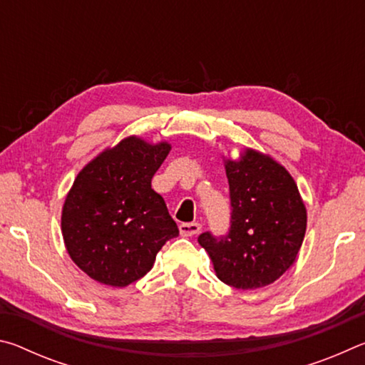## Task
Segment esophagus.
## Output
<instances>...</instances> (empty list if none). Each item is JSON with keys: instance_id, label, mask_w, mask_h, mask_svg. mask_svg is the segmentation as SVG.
Here are the masks:
<instances>
[{"instance_id": "esophagus-1", "label": "esophagus", "mask_w": 365, "mask_h": 365, "mask_svg": "<svg viewBox=\"0 0 365 365\" xmlns=\"http://www.w3.org/2000/svg\"><path fill=\"white\" fill-rule=\"evenodd\" d=\"M178 228H180L182 237H193V235L200 233L201 225L197 222H183Z\"/></svg>"}]
</instances>
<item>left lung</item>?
Returning a JSON list of instances; mask_svg holds the SVG:
<instances>
[{"label":"left lung","mask_w":365,"mask_h":365,"mask_svg":"<svg viewBox=\"0 0 365 365\" xmlns=\"http://www.w3.org/2000/svg\"><path fill=\"white\" fill-rule=\"evenodd\" d=\"M230 188V227L197 243L211 256L219 279L238 289L270 285L294 262L306 233V207L285 168L246 150L225 164Z\"/></svg>","instance_id":"8db88e82"}]
</instances>
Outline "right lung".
<instances>
[{
    "label": "right lung",
    "mask_w": 365,
    "mask_h": 365,
    "mask_svg": "<svg viewBox=\"0 0 365 365\" xmlns=\"http://www.w3.org/2000/svg\"><path fill=\"white\" fill-rule=\"evenodd\" d=\"M170 145L122 140L86 164L63 207L67 252L91 279L127 287L151 270L158 251L178 237L163 196L151 178Z\"/></svg>",
    "instance_id": "right-lung-1"
}]
</instances>
